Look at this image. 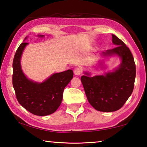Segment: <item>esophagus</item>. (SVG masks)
Segmentation results:
<instances>
[{
    "label": "esophagus",
    "mask_w": 147,
    "mask_h": 147,
    "mask_svg": "<svg viewBox=\"0 0 147 147\" xmlns=\"http://www.w3.org/2000/svg\"><path fill=\"white\" fill-rule=\"evenodd\" d=\"M74 73L75 75H80V74H82V70L80 68H76L74 69Z\"/></svg>",
    "instance_id": "34e87169"
}]
</instances>
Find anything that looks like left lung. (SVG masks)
I'll return each instance as SVG.
<instances>
[{"mask_svg":"<svg viewBox=\"0 0 147 147\" xmlns=\"http://www.w3.org/2000/svg\"><path fill=\"white\" fill-rule=\"evenodd\" d=\"M115 48L102 52L106 57L117 56L121 63L117 68L103 75L91 76L85 72L81 81L89 102L96 110L111 112L118 110L132 93L136 69L134 57L123 41L112 34Z\"/></svg>","mask_w":147,"mask_h":147,"instance_id":"left-lung-1","label":"left lung"}]
</instances>
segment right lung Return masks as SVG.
Returning <instances> with one entry per match:
<instances>
[{"mask_svg": "<svg viewBox=\"0 0 147 147\" xmlns=\"http://www.w3.org/2000/svg\"><path fill=\"white\" fill-rule=\"evenodd\" d=\"M38 36L44 37L43 35ZM28 45L26 42L20 45L13 58L12 80L16 97L29 112L39 116L48 115L55 112L60 106L63 90L73 78V71L69 69L54 73L41 83L28 79L21 65L22 54Z\"/></svg>", "mask_w": 147, "mask_h": 147, "instance_id": "1", "label": "right lung"}]
</instances>
